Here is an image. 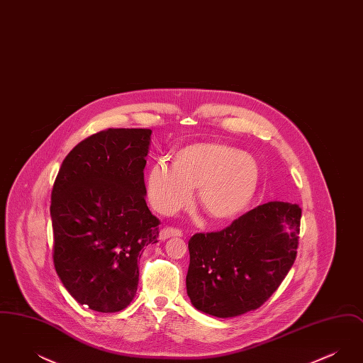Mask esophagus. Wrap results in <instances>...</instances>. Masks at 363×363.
<instances>
[{
	"mask_svg": "<svg viewBox=\"0 0 363 363\" xmlns=\"http://www.w3.org/2000/svg\"><path fill=\"white\" fill-rule=\"evenodd\" d=\"M181 235H182V231H181V230L174 228V227H166V228H163V230L160 231L159 240H160V241H166V240H169V238H172V237H181Z\"/></svg>",
	"mask_w": 363,
	"mask_h": 363,
	"instance_id": "esophagus-1",
	"label": "esophagus"
}]
</instances>
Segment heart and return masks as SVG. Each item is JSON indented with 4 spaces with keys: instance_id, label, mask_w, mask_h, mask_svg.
Returning <instances> with one entry per match:
<instances>
[{
    "instance_id": "obj_1",
    "label": "heart",
    "mask_w": 363,
    "mask_h": 363,
    "mask_svg": "<svg viewBox=\"0 0 363 363\" xmlns=\"http://www.w3.org/2000/svg\"><path fill=\"white\" fill-rule=\"evenodd\" d=\"M199 186V201L209 216L230 219L242 212L259 186L253 156L225 144H193L177 152L173 163L155 162L147 174L148 201L160 213L186 207Z\"/></svg>"
}]
</instances>
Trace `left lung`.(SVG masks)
Listing matches in <instances>:
<instances>
[{
  "mask_svg": "<svg viewBox=\"0 0 363 363\" xmlns=\"http://www.w3.org/2000/svg\"><path fill=\"white\" fill-rule=\"evenodd\" d=\"M301 208L269 201L218 233L189 240L191 305L228 318L256 311L277 290L296 257Z\"/></svg>",
  "mask_w": 363,
  "mask_h": 363,
  "instance_id": "left-lung-1",
  "label": "left lung"
}]
</instances>
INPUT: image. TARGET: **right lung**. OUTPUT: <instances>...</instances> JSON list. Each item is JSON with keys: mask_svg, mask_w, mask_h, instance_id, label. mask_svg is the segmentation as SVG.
Here are the masks:
<instances>
[{"mask_svg": "<svg viewBox=\"0 0 363 363\" xmlns=\"http://www.w3.org/2000/svg\"><path fill=\"white\" fill-rule=\"evenodd\" d=\"M151 129H107L64 159L52 191V259L68 293L91 311H123L138 291L143 247L157 242L145 203Z\"/></svg>", "mask_w": 363, "mask_h": 363, "instance_id": "add662e5", "label": "right lung"}]
</instances>
